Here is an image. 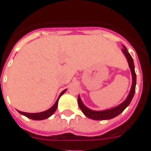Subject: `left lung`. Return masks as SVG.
Listing matches in <instances>:
<instances>
[{
  "label": "left lung",
  "instance_id": "obj_1",
  "mask_svg": "<svg viewBox=\"0 0 151 151\" xmlns=\"http://www.w3.org/2000/svg\"><path fill=\"white\" fill-rule=\"evenodd\" d=\"M123 48L122 49V51L124 54H125L126 59H127L128 63H129V68L131 69V73H132V85L131 87V90L129 91V95L127 96L126 99L120 104L118 106L113 107L111 109H108V110H100V111H97V110H92L87 106H85L82 103V100L80 96H78V104L79 106L80 109L82 111V113L85 114L87 117L91 119H94V120H106V119H110L114 117L117 116L119 115L121 113L124 111L125 108L127 107L131 103L133 97H134V92H135V86H136V74L134 72V62H133V59L132 56L130 55L129 52H128L127 48L125 47L124 45H122Z\"/></svg>",
  "mask_w": 151,
  "mask_h": 151
}]
</instances>
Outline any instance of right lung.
Here are the masks:
<instances>
[{
  "label": "right lung",
  "instance_id": "add662e5",
  "mask_svg": "<svg viewBox=\"0 0 151 151\" xmlns=\"http://www.w3.org/2000/svg\"><path fill=\"white\" fill-rule=\"evenodd\" d=\"M66 90H67V89H65V90L63 91L60 93V94L59 95V97H58V98H57L55 104H54L53 105L50 109L45 110V111L41 112V113H25V112L19 111V110H18V112L20 113V114H22V115L28 117V118L31 119H33V120H43V119H45L49 118V117H50V116L53 115V114L54 113V112L56 111L57 106H58V101H59L60 97L61 95H63V94L66 91Z\"/></svg>",
  "mask_w": 151,
  "mask_h": 151
}]
</instances>
